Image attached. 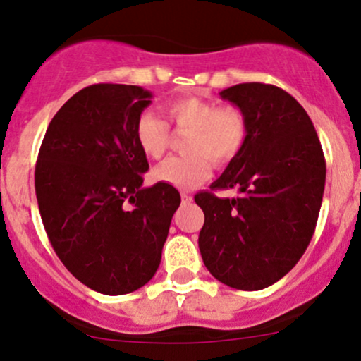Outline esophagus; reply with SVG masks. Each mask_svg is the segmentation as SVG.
I'll list each match as a JSON object with an SVG mask.
<instances>
[{
  "mask_svg": "<svg viewBox=\"0 0 361 361\" xmlns=\"http://www.w3.org/2000/svg\"><path fill=\"white\" fill-rule=\"evenodd\" d=\"M181 202H183V204H192L193 197L190 193H181Z\"/></svg>",
  "mask_w": 361,
  "mask_h": 361,
  "instance_id": "1",
  "label": "esophagus"
}]
</instances>
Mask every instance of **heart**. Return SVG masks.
<instances>
[{"label": "heart", "mask_w": 361, "mask_h": 361, "mask_svg": "<svg viewBox=\"0 0 361 361\" xmlns=\"http://www.w3.org/2000/svg\"><path fill=\"white\" fill-rule=\"evenodd\" d=\"M164 110L176 130L190 132L185 142V151L190 154L163 161L152 173L159 183L180 190L195 188L209 178L210 161L215 166H224L244 146L247 123L234 106H219L204 98L185 97L168 102ZM135 140L144 154L157 159L169 144L168 122L154 111H144L135 122Z\"/></svg>", "instance_id": "b5f03b06"}]
</instances>
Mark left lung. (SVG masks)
<instances>
[{
  "instance_id": "1",
  "label": "left lung",
  "mask_w": 361,
  "mask_h": 361,
  "mask_svg": "<svg viewBox=\"0 0 361 361\" xmlns=\"http://www.w3.org/2000/svg\"><path fill=\"white\" fill-rule=\"evenodd\" d=\"M241 110L247 135L214 190L239 197L195 195L205 214L202 259L219 281L261 290L279 281L307 250L326 183V161L307 111L273 85L243 82L221 91Z\"/></svg>"
}]
</instances>
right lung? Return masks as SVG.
I'll return each mask as SVG.
<instances>
[{"label": "right lung", "instance_id": "right-lung-1", "mask_svg": "<svg viewBox=\"0 0 361 361\" xmlns=\"http://www.w3.org/2000/svg\"><path fill=\"white\" fill-rule=\"evenodd\" d=\"M151 98L132 85L82 88L54 115L37 159V202L54 251L105 295L130 293L154 276L181 202L169 185L142 186L149 163L135 122Z\"/></svg>", "mask_w": 361, "mask_h": 361}]
</instances>
